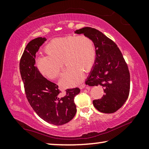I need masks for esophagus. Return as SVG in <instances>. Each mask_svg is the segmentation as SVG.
<instances>
[{
	"instance_id": "34e87169",
	"label": "esophagus",
	"mask_w": 149,
	"mask_h": 149,
	"mask_svg": "<svg viewBox=\"0 0 149 149\" xmlns=\"http://www.w3.org/2000/svg\"><path fill=\"white\" fill-rule=\"evenodd\" d=\"M86 84H80V85H79V89H84V87H86Z\"/></svg>"
}]
</instances>
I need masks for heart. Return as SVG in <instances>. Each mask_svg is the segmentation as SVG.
Here are the masks:
<instances>
[{"mask_svg": "<svg viewBox=\"0 0 149 149\" xmlns=\"http://www.w3.org/2000/svg\"><path fill=\"white\" fill-rule=\"evenodd\" d=\"M44 52L47 56H41L36 61L38 70L46 78L56 79L62 75L63 61L68 66L60 81L63 87L78 84L83 79L84 71L91 70L97 58L93 40L84 34L52 40L44 47Z\"/></svg>", "mask_w": 149, "mask_h": 149, "instance_id": "heart-1", "label": "heart"}]
</instances>
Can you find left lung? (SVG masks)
Here are the masks:
<instances>
[{"mask_svg": "<svg viewBox=\"0 0 149 149\" xmlns=\"http://www.w3.org/2000/svg\"><path fill=\"white\" fill-rule=\"evenodd\" d=\"M75 33L86 35L95 44L96 60L86 84L103 87L105 95L93 101L94 107L101 113L117 111L125 103L130 91V73L121 52L114 42L95 28L85 27Z\"/></svg>", "mask_w": 149, "mask_h": 149, "instance_id": "8db88e82", "label": "left lung"}]
</instances>
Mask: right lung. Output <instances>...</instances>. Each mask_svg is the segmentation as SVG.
<instances>
[{
  "mask_svg": "<svg viewBox=\"0 0 149 149\" xmlns=\"http://www.w3.org/2000/svg\"><path fill=\"white\" fill-rule=\"evenodd\" d=\"M45 38L39 37L26 46L20 61V72L26 96L33 109L45 121L62 125L70 121L76 113L74 97L80 92L78 87L67 89L60 97L58 86L42 75L35 66L36 54Z\"/></svg>",
  "mask_w": 149,
  "mask_h": 149,
  "instance_id": "right-lung-1",
  "label": "right lung"
}]
</instances>
